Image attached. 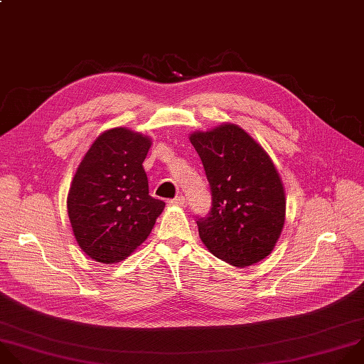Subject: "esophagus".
I'll use <instances>...</instances> for the list:
<instances>
[{
    "mask_svg": "<svg viewBox=\"0 0 364 364\" xmlns=\"http://www.w3.org/2000/svg\"><path fill=\"white\" fill-rule=\"evenodd\" d=\"M169 203H171V205H175V206H182V208H185V206H186V199H185L183 196H176L175 199L169 200Z\"/></svg>",
    "mask_w": 364,
    "mask_h": 364,
    "instance_id": "1",
    "label": "esophagus"
}]
</instances>
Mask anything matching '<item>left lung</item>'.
<instances>
[{"label": "left lung", "mask_w": 364, "mask_h": 364, "mask_svg": "<svg viewBox=\"0 0 364 364\" xmlns=\"http://www.w3.org/2000/svg\"><path fill=\"white\" fill-rule=\"evenodd\" d=\"M189 139L212 196L209 213L196 218L202 242L216 258L238 268L264 259L285 221L284 186L272 161L232 123L195 132Z\"/></svg>", "instance_id": "1"}]
</instances>
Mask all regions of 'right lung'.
<instances>
[{
    "instance_id": "obj_1",
    "label": "right lung",
    "mask_w": 364,
    "mask_h": 364,
    "mask_svg": "<svg viewBox=\"0 0 364 364\" xmlns=\"http://www.w3.org/2000/svg\"><path fill=\"white\" fill-rule=\"evenodd\" d=\"M151 137L114 127L103 132L73 178L67 210L82 251L102 264L126 259L146 240L165 202L149 195L143 161Z\"/></svg>"
}]
</instances>
